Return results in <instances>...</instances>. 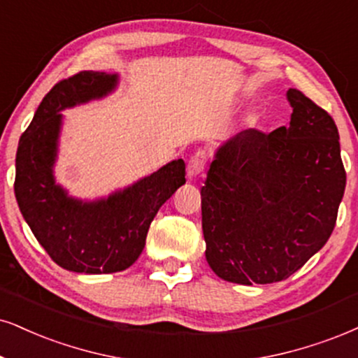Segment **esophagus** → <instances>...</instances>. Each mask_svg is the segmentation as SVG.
<instances>
[{
    "label": "esophagus",
    "mask_w": 358,
    "mask_h": 358,
    "mask_svg": "<svg viewBox=\"0 0 358 358\" xmlns=\"http://www.w3.org/2000/svg\"><path fill=\"white\" fill-rule=\"evenodd\" d=\"M206 159H207L206 152H202V151H197L191 159H189V162H187V178L189 179L197 178V176L204 171Z\"/></svg>",
    "instance_id": "1"
}]
</instances>
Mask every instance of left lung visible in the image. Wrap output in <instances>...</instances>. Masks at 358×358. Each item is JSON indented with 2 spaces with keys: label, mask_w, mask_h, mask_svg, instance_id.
Returning a JSON list of instances; mask_svg holds the SVG:
<instances>
[{
  "label": "left lung",
  "mask_w": 358,
  "mask_h": 358,
  "mask_svg": "<svg viewBox=\"0 0 358 358\" xmlns=\"http://www.w3.org/2000/svg\"><path fill=\"white\" fill-rule=\"evenodd\" d=\"M289 126L220 144L201 189L206 259L220 279L272 284L319 252L337 220L345 169L334 119L290 87Z\"/></svg>",
  "instance_id": "8db88e82"
}]
</instances>
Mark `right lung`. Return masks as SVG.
<instances>
[{
    "instance_id": "obj_1",
    "label": "right lung",
    "mask_w": 358,
    "mask_h": 358,
    "mask_svg": "<svg viewBox=\"0 0 358 358\" xmlns=\"http://www.w3.org/2000/svg\"><path fill=\"white\" fill-rule=\"evenodd\" d=\"M117 73L83 71L44 96L16 152L15 196L21 214L50 257L66 271H126L145 245L159 207L186 184V164L174 159L108 197L83 201L56 182L55 164L64 109L116 91Z\"/></svg>"
}]
</instances>
